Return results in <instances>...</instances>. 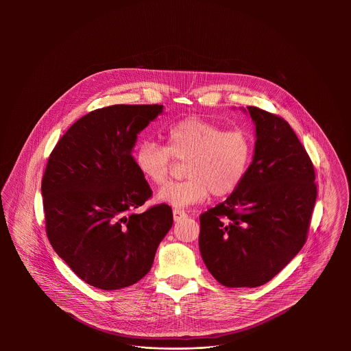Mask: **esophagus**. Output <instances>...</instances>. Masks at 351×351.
<instances>
[{"label": "esophagus", "instance_id": "obj_1", "mask_svg": "<svg viewBox=\"0 0 351 351\" xmlns=\"http://www.w3.org/2000/svg\"><path fill=\"white\" fill-rule=\"evenodd\" d=\"M184 217H186V213H185L184 210H181V209H174V210H173V219H174V221H180V220H182Z\"/></svg>", "mask_w": 351, "mask_h": 351}]
</instances>
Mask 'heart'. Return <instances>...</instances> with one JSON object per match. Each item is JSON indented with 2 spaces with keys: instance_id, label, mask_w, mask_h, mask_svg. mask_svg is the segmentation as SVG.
Here are the masks:
<instances>
[{
  "instance_id": "heart-1",
  "label": "heart",
  "mask_w": 351,
  "mask_h": 351,
  "mask_svg": "<svg viewBox=\"0 0 351 351\" xmlns=\"http://www.w3.org/2000/svg\"><path fill=\"white\" fill-rule=\"evenodd\" d=\"M167 147L143 142L135 151V165L154 185H163L170 176L173 158L186 160L181 182L162 188L156 200L176 208L199 204L212 193H234L247 176L254 155V139L246 130H228L197 119H185L167 130Z\"/></svg>"
}]
</instances>
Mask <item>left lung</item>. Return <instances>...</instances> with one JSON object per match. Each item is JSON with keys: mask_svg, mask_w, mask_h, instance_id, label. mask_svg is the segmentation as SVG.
I'll use <instances>...</instances> for the list:
<instances>
[{"mask_svg": "<svg viewBox=\"0 0 351 351\" xmlns=\"http://www.w3.org/2000/svg\"><path fill=\"white\" fill-rule=\"evenodd\" d=\"M255 125L250 169L224 202L200 216L202 261L228 288L270 281L301 250L316 201L312 162L291 125L247 106Z\"/></svg>", "mask_w": 351, "mask_h": 351, "instance_id": "left-lung-1", "label": "left lung"}]
</instances>
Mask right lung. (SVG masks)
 I'll use <instances>...</instances> for the list:
<instances>
[{"mask_svg": "<svg viewBox=\"0 0 351 351\" xmlns=\"http://www.w3.org/2000/svg\"><path fill=\"white\" fill-rule=\"evenodd\" d=\"M162 113L163 105L96 109L67 130L49 158L42 196L51 246L81 280L102 291L142 280L173 226L166 204L132 212L152 193L132 150Z\"/></svg>", "mask_w": 351, "mask_h": 351, "instance_id": "obj_1", "label": "right lung"}]
</instances>
